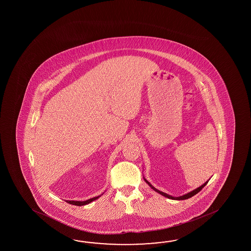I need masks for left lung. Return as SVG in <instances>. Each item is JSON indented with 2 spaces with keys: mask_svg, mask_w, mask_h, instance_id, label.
I'll return each instance as SVG.
<instances>
[{
  "mask_svg": "<svg viewBox=\"0 0 251 251\" xmlns=\"http://www.w3.org/2000/svg\"><path fill=\"white\" fill-rule=\"evenodd\" d=\"M144 181L146 182L148 185H149L150 187H151L153 190H154L155 192L159 193L160 194L161 196H163V197H165V198H169V199H172V200H185V199H188V198H192L193 196H195V195H197L199 191H201L202 190V188L204 187V186L208 183L209 180H210V178H209L208 180L206 182H204L202 186H200V187H198V188H196V189H194L192 191H190V192L187 193V194H185V195H183V196H180V197H172L171 195H168V194H166L164 192H161L160 191L159 189H157V188H155L151 183H150L148 180H146V178H144Z\"/></svg>",
  "mask_w": 251,
  "mask_h": 251,
  "instance_id": "8db88e82",
  "label": "left lung"
}]
</instances>
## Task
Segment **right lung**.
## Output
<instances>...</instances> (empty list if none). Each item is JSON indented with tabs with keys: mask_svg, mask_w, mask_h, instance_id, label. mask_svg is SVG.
Returning a JSON list of instances; mask_svg holds the SVG:
<instances>
[{
	"mask_svg": "<svg viewBox=\"0 0 251 251\" xmlns=\"http://www.w3.org/2000/svg\"><path fill=\"white\" fill-rule=\"evenodd\" d=\"M103 195V194H102ZM101 196H99V197H95V198H91V199H88V200H86V201H69V200H67L66 202H68V203H71V204H74V205H78V206H81V205H85V204H88V203H91L92 201H94V200H96L99 198H100Z\"/></svg>",
	"mask_w": 251,
	"mask_h": 251,
	"instance_id": "1",
	"label": "right lung"
}]
</instances>
